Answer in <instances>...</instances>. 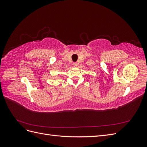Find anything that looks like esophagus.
<instances>
[{
  "instance_id": "34e87169",
  "label": "esophagus",
  "mask_w": 147,
  "mask_h": 147,
  "mask_svg": "<svg viewBox=\"0 0 147 147\" xmlns=\"http://www.w3.org/2000/svg\"><path fill=\"white\" fill-rule=\"evenodd\" d=\"M73 65L75 66V67H77L78 65V63H73Z\"/></svg>"
}]
</instances>
